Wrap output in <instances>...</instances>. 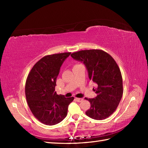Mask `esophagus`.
<instances>
[{
	"instance_id": "obj_1",
	"label": "esophagus",
	"mask_w": 148,
	"mask_h": 148,
	"mask_svg": "<svg viewBox=\"0 0 148 148\" xmlns=\"http://www.w3.org/2000/svg\"><path fill=\"white\" fill-rule=\"evenodd\" d=\"M76 100H77V102H82V101H83V98H76Z\"/></svg>"
}]
</instances>
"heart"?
Listing matches in <instances>:
<instances>
[{"label":"heart","instance_id":"b5f03b06","mask_svg":"<svg viewBox=\"0 0 148 148\" xmlns=\"http://www.w3.org/2000/svg\"><path fill=\"white\" fill-rule=\"evenodd\" d=\"M77 65H78V64H77Z\"/></svg>","mask_w":148,"mask_h":148}]
</instances>
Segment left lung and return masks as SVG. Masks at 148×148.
Masks as SVG:
<instances>
[{
    "mask_svg": "<svg viewBox=\"0 0 148 148\" xmlns=\"http://www.w3.org/2000/svg\"><path fill=\"white\" fill-rule=\"evenodd\" d=\"M71 56L83 62L90 79L98 85L93 89L97 95L95 98H85L91 104L86 114L96 120L108 118L117 108L123 92L121 73L118 64L111 55L100 49L81 50Z\"/></svg>",
    "mask_w": 148,
    "mask_h": 148,
    "instance_id": "left-lung-1",
    "label": "left lung"
}]
</instances>
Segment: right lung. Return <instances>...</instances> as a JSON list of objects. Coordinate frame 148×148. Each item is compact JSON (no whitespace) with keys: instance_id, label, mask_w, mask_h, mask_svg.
Here are the masks:
<instances>
[{"instance_id":"add662e5","label":"right lung","mask_w":148,"mask_h":148,"mask_svg":"<svg viewBox=\"0 0 148 148\" xmlns=\"http://www.w3.org/2000/svg\"><path fill=\"white\" fill-rule=\"evenodd\" d=\"M70 52L44 56L33 66L25 84V96L31 112L46 125L59 123L67 114L74 97L57 95L56 81L61 65Z\"/></svg>"}]
</instances>
